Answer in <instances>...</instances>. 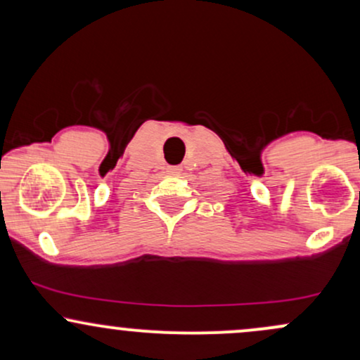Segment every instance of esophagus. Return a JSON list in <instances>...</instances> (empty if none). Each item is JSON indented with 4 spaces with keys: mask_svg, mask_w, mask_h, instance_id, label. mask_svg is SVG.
<instances>
[{
    "mask_svg": "<svg viewBox=\"0 0 360 360\" xmlns=\"http://www.w3.org/2000/svg\"><path fill=\"white\" fill-rule=\"evenodd\" d=\"M167 172H171V174H179L181 167L179 166H171V167L167 169Z\"/></svg>",
    "mask_w": 360,
    "mask_h": 360,
    "instance_id": "34e87169",
    "label": "esophagus"
}]
</instances>
